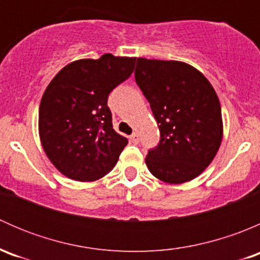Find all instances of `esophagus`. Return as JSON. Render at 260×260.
Instances as JSON below:
<instances>
[{
	"label": "esophagus",
	"mask_w": 260,
	"mask_h": 260,
	"mask_svg": "<svg viewBox=\"0 0 260 260\" xmlns=\"http://www.w3.org/2000/svg\"><path fill=\"white\" fill-rule=\"evenodd\" d=\"M131 142L132 143H135V145H137L138 142H140V136H138V133H132V135H131Z\"/></svg>",
	"instance_id": "1"
}]
</instances>
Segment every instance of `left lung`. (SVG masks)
Masks as SVG:
<instances>
[{"mask_svg": "<svg viewBox=\"0 0 260 260\" xmlns=\"http://www.w3.org/2000/svg\"><path fill=\"white\" fill-rule=\"evenodd\" d=\"M135 78L161 135L147 153L149 172L167 183L195 179L222 138L221 108L210 81L186 62L145 57L137 59Z\"/></svg>", "mask_w": 260, "mask_h": 260, "instance_id": "left-lung-1", "label": "left lung"}]
</instances>
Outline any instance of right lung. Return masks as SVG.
<instances>
[{
	"instance_id": "1",
	"label": "right lung",
	"mask_w": 260,
	"mask_h": 260,
	"mask_svg": "<svg viewBox=\"0 0 260 260\" xmlns=\"http://www.w3.org/2000/svg\"><path fill=\"white\" fill-rule=\"evenodd\" d=\"M136 57L102 55L62 68L39 108L46 156L67 177L95 181L112 171L128 140L113 129L108 95L131 77Z\"/></svg>"
}]
</instances>
